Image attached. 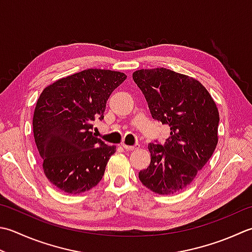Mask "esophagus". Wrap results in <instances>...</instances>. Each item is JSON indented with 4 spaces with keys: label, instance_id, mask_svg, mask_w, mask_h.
Segmentation results:
<instances>
[{
    "label": "esophagus",
    "instance_id": "34e87169",
    "mask_svg": "<svg viewBox=\"0 0 252 252\" xmlns=\"http://www.w3.org/2000/svg\"><path fill=\"white\" fill-rule=\"evenodd\" d=\"M122 147L126 151H134L137 149V146H134V145H126V144H122Z\"/></svg>",
    "mask_w": 252,
    "mask_h": 252
}]
</instances>
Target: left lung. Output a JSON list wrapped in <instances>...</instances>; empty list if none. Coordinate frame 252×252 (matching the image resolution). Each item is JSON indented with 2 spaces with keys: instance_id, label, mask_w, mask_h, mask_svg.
<instances>
[{
  "instance_id": "8db88e82",
  "label": "left lung",
  "mask_w": 252,
  "mask_h": 252,
  "mask_svg": "<svg viewBox=\"0 0 252 252\" xmlns=\"http://www.w3.org/2000/svg\"><path fill=\"white\" fill-rule=\"evenodd\" d=\"M132 77L153 119L170 127L164 144H149L151 164L139 172V178L155 193H178L213 155L219 141L218 107L199 81L168 68H143Z\"/></svg>"
}]
</instances>
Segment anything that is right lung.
I'll use <instances>...</instances> for the list:
<instances>
[{"mask_svg": "<svg viewBox=\"0 0 252 252\" xmlns=\"http://www.w3.org/2000/svg\"><path fill=\"white\" fill-rule=\"evenodd\" d=\"M125 73L88 68L58 80L37 100L32 127L44 175L63 192L78 194L102 179L116 153L93 133V122L103 119L111 93Z\"/></svg>", "mask_w": 252, "mask_h": 252, "instance_id": "1", "label": "right lung"}]
</instances>
